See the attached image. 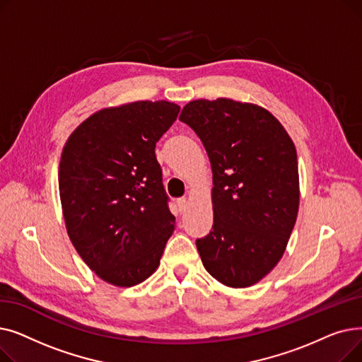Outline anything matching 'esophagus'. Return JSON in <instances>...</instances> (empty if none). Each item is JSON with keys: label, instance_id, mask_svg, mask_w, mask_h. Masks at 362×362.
Listing matches in <instances>:
<instances>
[{"label": "esophagus", "instance_id": "obj_1", "mask_svg": "<svg viewBox=\"0 0 362 362\" xmlns=\"http://www.w3.org/2000/svg\"><path fill=\"white\" fill-rule=\"evenodd\" d=\"M176 204H177L180 211H185V208H186V205H187V199H186V198H179V199L176 201Z\"/></svg>", "mask_w": 362, "mask_h": 362}]
</instances>
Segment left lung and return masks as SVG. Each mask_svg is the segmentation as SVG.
<instances>
[{
    "label": "left lung",
    "mask_w": 362,
    "mask_h": 362,
    "mask_svg": "<svg viewBox=\"0 0 362 362\" xmlns=\"http://www.w3.org/2000/svg\"><path fill=\"white\" fill-rule=\"evenodd\" d=\"M179 120L202 141L213 168V230L197 239L204 267L226 286H252L276 267L296 221L295 145L254 104L197 100Z\"/></svg>",
    "instance_id": "8db88e82"
}]
</instances>
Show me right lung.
<instances>
[{"label":"right lung","instance_id":"right-lung-1","mask_svg":"<svg viewBox=\"0 0 362 362\" xmlns=\"http://www.w3.org/2000/svg\"><path fill=\"white\" fill-rule=\"evenodd\" d=\"M179 111L168 101L105 108L63 148L59 187L69 238L88 267L116 286L154 273L173 233L156 144Z\"/></svg>","mask_w":362,"mask_h":362}]
</instances>
